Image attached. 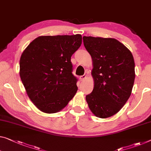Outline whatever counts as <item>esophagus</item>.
<instances>
[{
  "mask_svg": "<svg viewBox=\"0 0 151 151\" xmlns=\"http://www.w3.org/2000/svg\"><path fill=\"white\" fill-rule=\"evenodd\" d=\"M86 78V74H84V75L80 76V80H82V81H83V80H85Z\"/></svg>",
  "mask_w": 151,
  "mask_h": 151,
  "instance_id": "1",
  "label": "esophagus"
}]
</instances>
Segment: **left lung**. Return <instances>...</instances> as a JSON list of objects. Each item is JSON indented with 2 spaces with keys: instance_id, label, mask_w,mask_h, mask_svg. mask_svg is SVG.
Here are the masks:
<instances>
[{
  "instance_id": "obj_1",
  "label": "left lung",
  "mask_w": 151,
  "mask_h": 151,
  "mask_svg": "<svg viewBox=\"0 0 151 151\" xmlns=\"http://www.w3.org/2000/svg\"><path fill=\"white\" fill-rule=\"evenodd\" d=\"M83 42L94 66V89L86 99L96 117H111L121 109L131 95L135 79L133 55L114 38L83 36Z\"/></svg>"
}]
</instances>
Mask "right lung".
<instances>
[{
    "label": "right lung",
    "instance_id": "right-lung-1",
    "mask_svg": "<svg viewBox=\"0 0 151 151\" xmlns=\"http://www.w3.org/2000/svg\"><path fill=\"white\" fill-rule=\"evenodd\" d=\"M80 34L39 36L20 58V78L27 95L42 112H59L78 90L72 55L82 45Z\"/></svg>",
    "mask_w": 151,
    "mask_h": 151
}]
</instances>
